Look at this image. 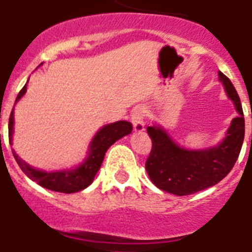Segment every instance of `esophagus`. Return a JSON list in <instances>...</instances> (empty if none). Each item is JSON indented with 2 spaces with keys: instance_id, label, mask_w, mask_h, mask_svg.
<instances>
[{
  "instance_id": "esophagus-1",
  "label": "esophagus",
  "mask_w": 252,
  "mask_h": 252,
  "mask_svg": "<svg viewBox=\"0 0 252 252\" xmlns=\"http://www.w3.org/2000/svg\"><path fill=\"white\" fill-rule=\"evenodd\" d=\"M145 119H146V109L143 106H137L133 109L131 114V121L133 124V128L137 132L145 130Z\"/></svg>"
}]
</instances>
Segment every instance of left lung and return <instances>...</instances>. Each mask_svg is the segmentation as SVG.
Segmentation results:
<instances>
[{
  "instance_id": "obj_1",
  "label": "left lung",
  "mask_w": 252,
  "mask_h": 252,
  "mask_svg": "<svg viewBox=\"0 0 252 252\" xmlns=\"http://www.w3.org/2000/svg\"><path fill=\"white\" fill-rule=\"evenodd\" d=\"M219 79L239 114L219 145L207 150H186L159 125L147 127L152 150L146 160V171L157 188L176 195L204 190L225 178L238 160L245 136L243 106L230 79L221 71Z\"/></svg>"
}]
</instances>
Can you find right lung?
<instances>
[{
  "mask_svg": "<svg viewBox=\"0 0 252 252\" xmlns=\"http://www.w3.org/2000/svg\"><path fill=\"white\" fill-rule=\"evenodd\" d=\"M26 92H27V84L18 93L16 102L26 94ZM131 131H132V125L128 121H117L114 124L105 125L93 138L90 147H89L88 157L85 158L83 163L79 164L74 169L57 172L40 171V169H35L26 163L22 158L18 157L14 150H12V153L23 173L32 181L37 182L43 188L61 191V193H75V191L83 190L93 183L102 160H104L105 153L109 150L110 146L114 145L117 140L124 136L131 133ZM12 133H13V110H12L8 121L9 145H12Z\"/></svg>",
  "mask_w": 252,
  "mask_h": 252,
  "instance_id": "1",
  "label": "right lung"
}]
</instances>
